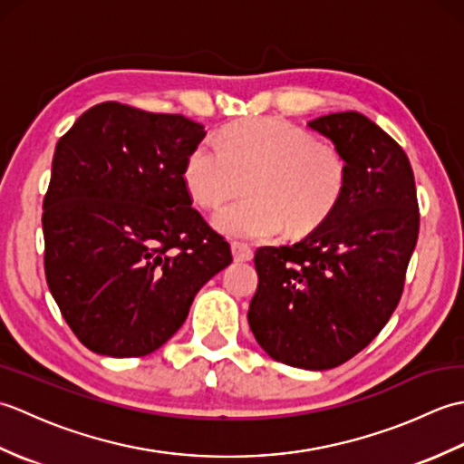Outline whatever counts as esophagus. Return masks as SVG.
Instances as JSON below:
<instances>
[{
    "instance_id": "1",
    "label": "esophagus",
    "mask_w": 464,
    "mask_h": 464,
    "mask_svg": "<svg viewBox=\"0 0 464 464\" xmlns=\"http://www.w3.org/2000/svg\"><path fill=\"white\" fill-rule=\"evenodd\" d=\"M231 253H233V259L235 261H251L253 259V251H251V247L249 245H245V243H231Z\"/></svg>"
}]
</instances>
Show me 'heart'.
I'll use <instances>...</instances> for the list:
<instances>
[{"mask_svg":"<svg viewBox=\"0 0 464 464\" xmlns=\"http://www.w3.org/2000/svg\"><path fill=\"white\" fill-rule=\"evenodd\" d=\"M243 179L249 197L217 211L213 225L227 237L265 241L283 229L307 233L327 219L344 193L347 161L337 147L279 117L227 125L185 155L183 183L205 209L233 197Z\"/></svg>","mask_w":464,"mask_h":464,"instance_id":"1","label":"heart"}]
</instances>
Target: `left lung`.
<instances>
[{"label": "left lung", "mask_w": 464, "mask_h": 464, "mask_svg": "<svg viewBox=\"0 0 464 464\" xmlns=\"http://www.w3.org/2000/svg\"><path fill=\"white\" fill-rule=\"evenodd\" d=\"M347 161L339 205L295 245L255 253L249 327L291 367H339L377 337L397 309L419 237L415 175L402 147L357 111L307 123Z\"/></svg>", "instance_id": "1"}]
</instances>
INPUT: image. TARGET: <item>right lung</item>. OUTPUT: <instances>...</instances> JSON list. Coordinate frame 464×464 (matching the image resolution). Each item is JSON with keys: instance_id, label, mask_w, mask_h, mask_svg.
Here are the masks:
<instances>
[{"instance_id": "1", "label": "right lung", "mask_w": 464, "mask_h": 464, "mask_svg": "<svg viewBox=\"0 0 464 464\" xmlns=\"http://www.w3.org/2000/svg\"><path fill=\"white\" fill-rule=\"evenodd\" d=\"M203 137L183 115L105 102L57 141L42 217L45 279L90 351H157L233 261L183 183L185 155Z\"/></svg>"}]
</instances>
